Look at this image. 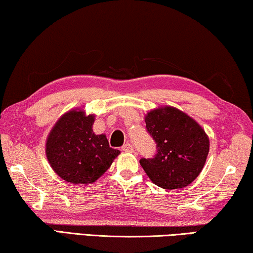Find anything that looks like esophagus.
I'll use <instances>...</instances> for the list:
<instances>
[{
  "label": "esophagus",
  "instance_id": "obj_1",
  "mask_svg": "<svg viewBox=\"0 0 253 253\" xmlns=\"http://www.w3.org/2000/svg\"><path fill=\"white\" fill-rule=\"evenodd\" d=\"M122 150L124 151V152H134L133 145L129 144V143H126V144H124Z\"/></svg>",
  "mask_w": 253,
  "mask_h": 253
}]
</instances>
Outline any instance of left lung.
Instances as JSON below:
<instances>
[{"instance_id":"8db88e82","label":"left lung","mask_w":253,"mask_h":253,"mask_svg":"<svg viewBox=\"0 0 253 253\" xmlns=\"http://www.w3.org/2000/svg\"><path fill=\"white\" fill-rule=\"evenodd\" d=\"M146 129L157 143L153 159L139 164L153 184L165 190L190 185L205 167L210 142L205 129L179 109L164 105L145 115Z\"/></svg>"}]
</instances>
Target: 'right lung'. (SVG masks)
Returning <instances> with one entry per match:
<instances>
[{
  "mask_svg": "<svg viewBox=\"0 0 253 253\" xmlns=\"http://www.w3.org/2000/svg\"><path fill=\"white\" fill-rule=\"evenodd\" d=\"M95 115L71 109L56 120L45 142V153L58 176L70 184H92L110 168L120 151L104 134L93 131Z\"/></svg>",
  "mask_w": 253,
  "mask_h": 253,
  "instance_id": "add662e5",
  "label": "right lung"
}]
</instances>
